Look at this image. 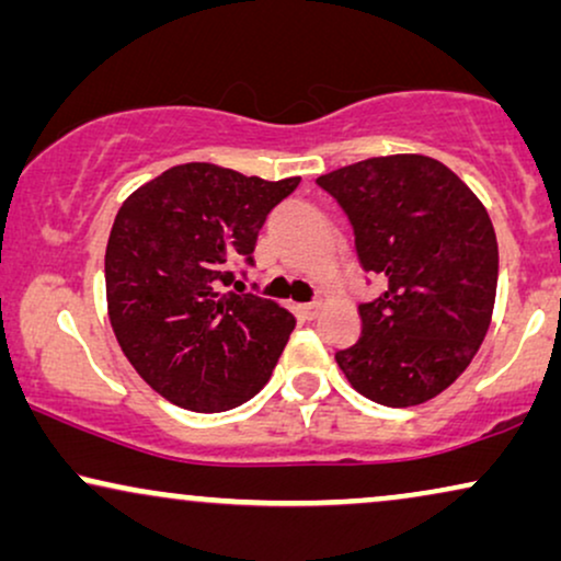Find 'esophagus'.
Masks as SVG:
<instances>
[{"label": "esophagus", "instance_id": "34e87169", "mask_svg": "<svg viewBox=\"0 0 561 561\" xmlns=\"http://www.w3.org/2000/svg\"><path fill=\"white\" fill-rule=\"evenodd\" d=\"M297 310H300V316L305 321H316L318 313H321V302H302L297 305Z\"/></svg>", "mask_w": 561, "mask_h": 561}]
</instances>
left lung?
Returning <instances> with one entry per match:
<instances>
[{
    "instance_id": "left-lung-1",
    "label": "left lung",
    "mask_w": 561,
    "mask_h": 561,
    "mask_svg": "<svg viewBox=\"0 0 561 561\" xmlns=\"http://www.w3.org/2000/svg\"><path fill=\"white\" fill-rule=\"evenodd\" d=\"M350 217L365 272L386 293L336 363L357 393L416 407L443 393L484 342L497 295V236L477 194L424 154H388L316 181Z\"/></svg>"
}]
</instances>
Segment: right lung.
<instances>
[{"instance_id":"obj_1","label":"right lung","mask_w":561,"mask_h":561,"mask_svg":"<svg viewBox=\"0 0 561 561\" xmlns=\"http://www.w3.org/2000/svg\"><path fill=\"white\" fill-rule=\"evenodd\" d=\"M297 183L186 162L122 204L105 248L108 318L126 359L162 399L215 414L272 378L295 316L224 287L236 280L232 266L253 264L266 215Z\"/></svg>"}]
</instances>
